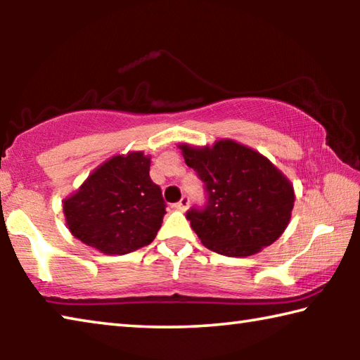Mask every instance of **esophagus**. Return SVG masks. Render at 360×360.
Segmentation results:
<instances>
[{
  "label": "esophagus",
  "mask_w": 360,
  "mask_h": 360,
  "mask_svg": "<svg viewBox=\"0 0 360 360\" xmlns=\"http://www.w3.org/2000/svg\"><path fill=\"white\" fill-rule=\"evenodd\" d=\"M188 203H191V200H188V197H186V195H184V197H182L179 202L174 205V208L179 210V211H186L188 208Z\"/></svg>",
  "instance_id": "34e87169"
}]
</instances>
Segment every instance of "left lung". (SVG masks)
Listing matches in <instances>:
<instances>
[{
    "instance_id": "8db88e82",
    "label": "left lung",
    "mask_w": 360,
    "mask_h": 360,
    "mask_svg": "<svg viewBox=\"0 0 360 360\" xmlns=\"http://www.w3.org/2000/svg\"><path fill=\"white\" fill-rule=\"evenodd\" d=\"M178 148L208 192L205 210L187 212L203 246L227 257H248L283 235L294 208V186L265 155L233 139Z\"/></svg>"
}]
</instances>
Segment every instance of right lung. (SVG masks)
<instances>
[{
  "label": "right lung",
  "mask_w": 360,
  "mask_h": 360,
  "mask_svg": "<svg viewBox=\"0 0 360 360\" xmlns=\"http://www.w3.org/2000/svg\"><path fill=\"white\" fill-rule=\"evenodd\" d=\"M149 168L150 157L141 150L117 154L95 168L63 200L71 235L108 255L129 254L152 243L167 211Z\"/></svg>",
  "instance_id": "1"
}]
</instances>
